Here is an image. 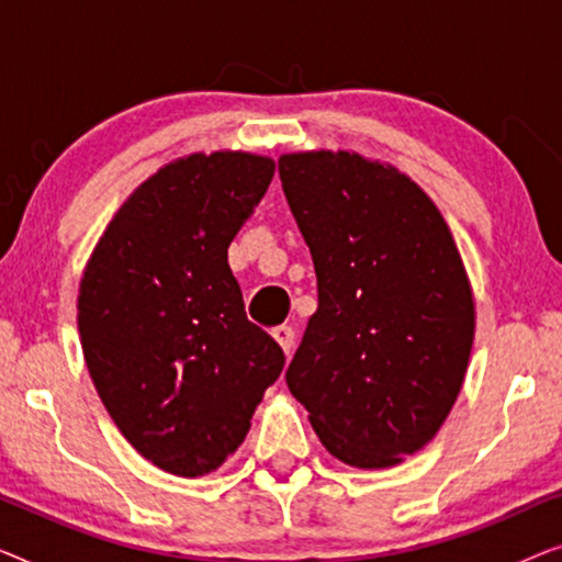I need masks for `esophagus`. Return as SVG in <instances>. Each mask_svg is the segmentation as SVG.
Wrapping results in <instances>:
<instances>
[{"instance_id": "1", "label": "esophagus", "mask_w": 562, "mask_h": 562, "mask_svg": "<svg viewBox=\"0 0 562 562\" xmlns=\"http://www.w3.org/2000/svg\"><path fill=\"white\" fill-rule=\"evenodd\" d=\"M273 337H276V342L281 345L283 348V352H291V348H294V327L291 325H279V327H273Z\"/></svg>"}]
</instances>
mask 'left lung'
Here are the masks:
<instances>
[{
	"instance_id": "left-lung-1",
	"label": "left lung",
	"mask_w": 562,
	"mask_h": 562,
	"mask_svg": "<svg viewBox=\"0 0 562 562\" xmlns=\"http://www.w3.org/2000/svg\"><path fill=\"white\" fill-rule=\"evenodd\" d=\"M279 176L317 273L289 391L342 463L396 465L465 379L475 317L456 240L417 183L356 153L281 156Z\"/></svg>"
}]
</instances>
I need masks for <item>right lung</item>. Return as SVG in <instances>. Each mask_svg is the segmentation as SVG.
I'll return each instance as SVG.
<instances>
[{"mask_svg":"<svg viewBox=\"0 0 562 562\" xmlns=\"http://www.w3.org/2000/svg\"><path fill=\"white\" fill-rule=\"evenodd\" d=\"M276 164L189 156L120 206L79 289L87 368L127 442L173 475L212 473L240 448L286 356L245 314L227 248Z\"/></svg>","mask_w":562,"mask_h":562,"instance_id":"obj_1","label":"right lung"}]
</instances>
